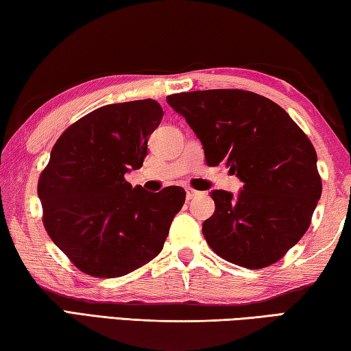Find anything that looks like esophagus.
Wrapping results in <instances>:
<instances>
[{
	"instance_id": "1",
	"label": "esophagus",
	"mask_w": 351,
	"mask_h": 351,
	"mask_svg": "<svg viewBox=\"0 0 351 351\" xmlns=\"http://www.w3.org/2000/svg\"><path fill=\"white\" fill-rule=\"evenodd\" d=\"M199 195V192H197V190L195 189H192V187H186V198L187 199H193V198H197Z\"/></svg>"
}]
</instances>
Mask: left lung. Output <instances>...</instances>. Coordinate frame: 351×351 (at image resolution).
I'll use <instances>...</instances> for the list:
<instances>
[{
  "label": "left lung",
  "instance_id": "1",
  "mask_svg": "<svg viewBox=\"0 0 351 351\" xmlns=\"http://www.w3.org/2000/svg\"><path fill=\"white\" fill-rule=\"evenodd\" d=\"M204 148L206 164L224 162L243 182L239 197L213 190L215 212L203 223L207 245L247 269L280 260L311 224L322 195L311 141L282 106L245 90L167 96Z\"/></svg>",
  "mask_w": 351,
  "mask_h": 351
}]
</instances>
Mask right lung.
<instances>
[{
	"mask_svg": "<svg viewBox=\"0 0 351 351\" xmlns=\"http://www.w3.org/2000/svg\"><path fill=\"white\" fill-rule=\"evenodd\" d=\"M156 100L105 105L69 125L38 178L47 235L77 269L122 277L162 251L186 201L182 187L152 193L125 180L142 167L147 142L161 123Z\"/></svg>",
	"mask_w": 351,
	"mask_h": 351,
	"instance_id": "add662e5",
	"label": "right lung"
}]
</instances>
